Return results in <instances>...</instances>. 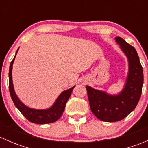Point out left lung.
<instances>
[{"label":"left lung","instance_id":"1","mask_svg":"<svg viewBox=\"0 0 148 148\" xmlns=\"http://www.w3.org/2000/svg\"><path fill=\"white\" fill-rule=\"evenodd\" d=\"M115 41L127 57L128 71L123 88L116 95L86 85L91 111L104 122H117L132 112L140 100L143 84V67L136 50L121 37Z\"/></svg>","mask_w":148,"mask_h":148}]
</instances>
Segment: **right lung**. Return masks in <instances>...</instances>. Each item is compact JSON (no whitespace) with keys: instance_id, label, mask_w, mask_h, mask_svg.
Wrapping results in <instances>:
<instances>
[{"instance_id":"1","label":"right lung","mask_w":148,"mask_h":148,"mask_svg":"<svg viewBox=\"0 0 148 148\" xmlns=\"http://www.w3.org/2000/svg\"><path fill=\"white\" fill-rule=\"evenodd\" d=\"M19 48L16 51V55L14 58L10 62V68H9V91L10 94V97L14 103L15 106L17 107L18 110L21 112V114L26 117L27 120L33 123L36 124H48L51 123V122H56V120H59L62 116L66 104L68 101L69 98L70 97L72 92L73 89L75 87L74 86L70 89L64 90L59 95L56 99L55 100L54 103L50 107L47 109H34L28 107L26 104H23L14 90L13 84V79H12V69H13V64L14 62L15 58H16V54L18 51Z\"/></svg>"}]
</instances>
